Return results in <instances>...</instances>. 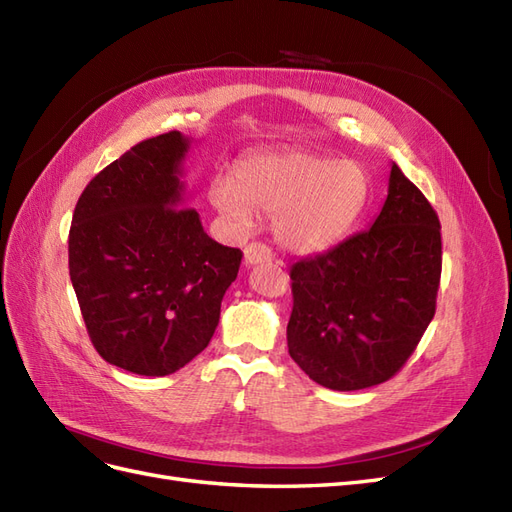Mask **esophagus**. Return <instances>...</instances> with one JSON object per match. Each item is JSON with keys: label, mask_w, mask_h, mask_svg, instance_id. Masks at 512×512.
Returning <instances> with one entry per match:
<instances>
[{"label": "esophagus", "mask_w": 512, "mask_h": 512, "mask_svg": "<svg viewBox=\"0 0 512 512\" xmlns=\"http://www.w3.org/2000/svg\"><path fill=\"white\" fill-rule=\"evenodd\" d=\"M271 260H273V252H271V247L265 243L254 241L247 245L243 252V262L247 267H254V265H258V262H271Z\"/></svg>", "instance_id": "34e87169"}]
</instances>
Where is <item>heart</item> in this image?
Instances as JSON below:
<instances>
[{"mask_svg":"<svg viewBox=\"0 0 512 512\" xmlns=\"http://www.w3.org/2000/svg\"><path fill=\"white\" fill-rule=\"evenodd\" d=\"M369 177L354 162L309 151L258 153L237 168V183L218 177L209 200L239 230L256 211L275 215V239L297 254H318L342 241L367 205Z\"/></svg>","mask_w":512,"mask_h":512,"instance_id":"1","label":"heart"}]
</instances>
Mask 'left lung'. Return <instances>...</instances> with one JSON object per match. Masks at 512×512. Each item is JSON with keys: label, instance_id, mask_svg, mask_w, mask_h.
Segmentation results:
<instances>
[{"label": "left lung", "instance_id": "left-lung-1", "mask_svg": "<svg viewBox=\"0 0 512 512\" xmlns=\"http://www.w3.org/2000/svg\"><path fill=\"white\" fill-rule=\"evenodd\" d=\"M440 273L438 213L393 162L369 230L290 267L294 363L333 391L393 378L436 314Z\"/></svg>", "mask_w": 512, "mask_h": 512}]
</instances>
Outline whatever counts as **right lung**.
Instances as JSON below:
<instances>
[{
    "label": "right lung",
    "instance_id": "right-lung-1",
    "mask_svg": "<svg viewBox=\"0 0 512 512\" xmlns=\"http://www.w3.org/2000/svg\"><path fill=\"white\" fill-rule=\"evenodd\" d=\"M190 138L134 145L87 183L70 237V280L106 363L168 376L203 352L220 322L241 250L213 241L183 205Z\"/></svg>",
    "mask_w": 512,
    "mask_h": 512
}]
</instances>
